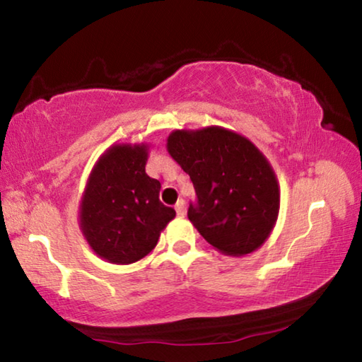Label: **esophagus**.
Returning a JSON list of instances; mask_svg holds the SVG:
<instances>
[{
    "mask_svg": "<svg viewBox=\"0 0 362 362\" xmlns=\"http://www.w3.org/2000/svg\"><path fill=\"white\" fill-rule=\"evenodd\" d=\"M175 212H177V216H179V217H183V216H185V201H183V199H179V201H177V204H175Z\"/></svg>",
    "mask_w": 362,
    "mask_h": 362,
    "instance_id": "34e87169",
    "label": "esophagus"
}]
</instances>
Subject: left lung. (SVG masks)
Masks as SVG:
<instances>
[{
  "label": "left lung",
  "mask_w": 362,
  "mask_h": 362,
  "mask_svg": "<svg viewBox=\"0 0 362 362\" xmlns=\"http://www.w3.org/2000/svg\"><path fill=\"white\" fill-rule=\"evenodd\" d=\"M168 151L189 175L196 203L188 218L204 240L225 255L259 249L279 212V185L257 146L240 134L209 126L174 131Z\"/></svg>",
  "instance_id": "8db88e82"
}]
</instances>
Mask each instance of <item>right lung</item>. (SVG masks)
I'll list each match as a JSON object with an SVG mask.
<instances>
[{"mask_svg":"<svg viewBox=\"0 0 362 362\" xmlns=\"http://www.w3.org/2000/svg\"><path fill=\"white\" fill-rule=\"evenodd\" d=\"M148 146L118 144L95 163L79 206V226L90 249L110 263L127 265L148 255L173 207L159 201L161 183L146 175Z\"/></svg>","mask_w":362,"mask_h":362,"instance_id":"add662e5","label":"right lung"}]
</instances>
